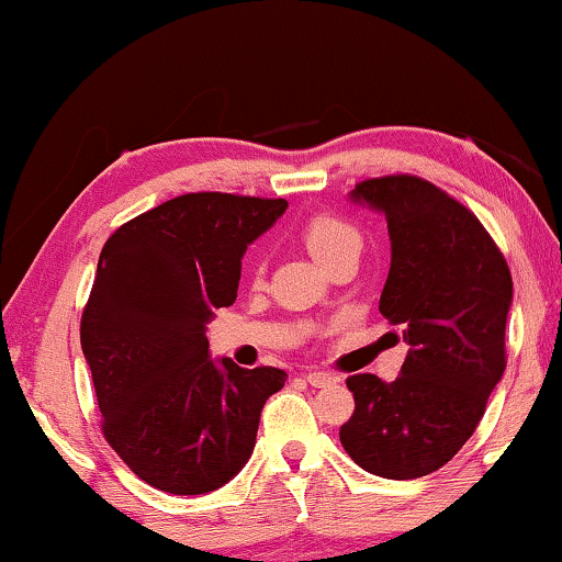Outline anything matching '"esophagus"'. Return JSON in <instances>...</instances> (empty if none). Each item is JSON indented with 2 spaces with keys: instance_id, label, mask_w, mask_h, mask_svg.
<instances>
[{
  "instance_id": "1",
  "label": "esophagus",
  "mask_w": 562,
  "mask_h": 562,
  "mask_svg": "<svg viewBox=\"0 0 562 562\" xmlns=\"http://www.w3.org/2000/svg\"><path fill=\"white\" fill-rule=\"evenodd\" d=\"M304 379H306V383H310V386H314V389H325V386H333V383L337 381V375L325 373V371H312V373H306Z\"/></svg>"
}]
</instances>
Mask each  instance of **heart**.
<instances>
[{
    "label": "heart",
    "instance_id": "b5f03b06",
    "mask_svg": "<svg viewBox=\"0 0 562 562\" xmlns=\"http://www.w3.org/2000/svg\"><path fill=\"white\" fill-rule=\"evenodd\" d=\"M306 248L322 266H327L342 250H360V233L348 220L335 217V214H317L306 222L302 229Z\"/></svg>",
    "mask_w": 562,
    "mask_h": 562
}]
</instances>
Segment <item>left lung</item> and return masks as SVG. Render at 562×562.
<instances>
[{"label":"left lung","mask_w":562,"mask_h":562,"mask_svg":"<svg viewBox=\"0 0 562 562\" xmlns=\"http://www.w3.org/2000/svg\"><path fill=\"white\" fill-rule=\"evenodd\" d=\"M350 202L386 217L379 312L404 327L409 352L396 381L350 375L356 412L340 442L368 473L419 479L463 448L502 381L512 273L479 217L425 179H368Z\"/></svg>","instance_id":"obj_1"}]
</instances>
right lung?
I'll list each match as a JSON object with an SVG mask.
<instances>
[{"mask_svg":"<svg viewBox=\"0 0 562 562\" xmlns=\"http://www.w3.org/2000/svg\"><path fill=\"white\" fill-rule=\"evenodd\" d=\"M286 199L202 191L158 204L104 243L81 317L102 429L137 479L176 496L233 481L286 373L210 356L206 325L237 296L243 256Z\"/></svg>","mask_w":562,"mask_h":562,"instance_id":"1","label":"right lung"}]
</instances>
